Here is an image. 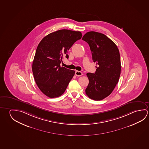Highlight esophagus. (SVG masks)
I'll return each instance as SVG.
<instances>
[{
	"instance_id": "obj_1",
	"label": "esophagus",
	"mask_w": 149,
	"mask_h": 149,
	"mask_svg": "<svg viewBox=\"0 0 149 149\" xmlns=\"http://www.w3.org/2000/svg\"><path fill=\"white\" fill-rule=\"evenodd\" d=\"M83 75V73L81 72V71H75V75L76 76H81Z\"/></svg>"
}]
</instances>
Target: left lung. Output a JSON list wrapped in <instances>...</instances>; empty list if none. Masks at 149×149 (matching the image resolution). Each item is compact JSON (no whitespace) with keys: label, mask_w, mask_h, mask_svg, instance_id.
Returning <instances> with one entry per match:
<instances>
[{"label":"left lung","mask_w":149,"mask_h":149,"mask_svg":"<svg viewBox=\"0 0 149 149\" xmlns=\"http://www.w3.org/2000/svg\"><path fill=\"white\" fill-rule=\"evenodd\" d=\"M82 39L89 44L93 60L98 65L95 73L87 74L89 84L86 94L93 100H103L112 93L119 81L121 71L119 50L112 40L98 32H87Z\"/></svg>","instance_id":"left-lung-1"}]
</instances>
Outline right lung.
I'll use <instances>...</instances> for the list:
<instances>
[{
    "instance_id": "right-lung-1",
    "label": "right lung",
    "mask_w": 149,
    "mask_h": 149,
    "mask_svg": "<svg viewBox=\"0 0 149 149\" xmlns=\"http://www.w3.org/2000/svg\"><path fill=\"white\" fill-rule=\"evenodd\" d=\"M81 32L60 29L44 37L38 44L32 64L35 81L39 89L49 98H56L66 90L75 71L60 66L64 56Z\"/></svg>"
}]
</instances>
